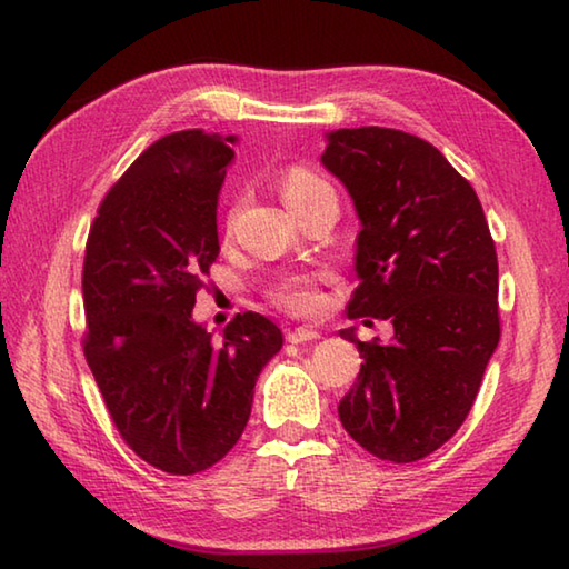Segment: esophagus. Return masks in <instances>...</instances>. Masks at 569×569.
Instances as JSON below:
<instances>
[{
	"label": "esophagus",
	"mask_w": 569,
	"mask_h": 569,
	"mask_svg": "<svg viewBox=\"0 0 569 569\" xmlns=\"http://www.w3.org/2000/svg\"><path fill=\"white\" fill-rule=\"evenodd\" d=\"M321 339V333L316 329H308V326H298V329L288 331V341L291 343H306V341H316Z\"/></svg>",
	"instance_id": "obj_1"
}]
</instances>
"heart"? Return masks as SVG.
<instances>
[{"label": "heart", "mask_w": 569, "mask_h": 569, "mask_svg": "<svg viewBox=\"0 0 569 569\" xmlns=\"http://www.w3.org/2000/svg\"><path fill=\"white\" fill-rule=\"evenodd\" d=\"M323 192H333L329 182L323 178L316 176V172L306 170V168H291L283 178V198L288 208H298L308 203V200L323 196ZM271 298L276 306L286 308L291 313H311L319 308V288H316V278L313 276H288L278 283Z\"/></svg>", "instance_id": "b5f03b06"}]
</instances>
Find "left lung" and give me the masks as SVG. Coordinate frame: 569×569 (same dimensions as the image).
<instances>
[{
  "instance_id": "1",
  "label": "left lung",
  "mask_w": 569,
  "mask_h": 569,
  "mask_svg": "<svg viewBox=\"0 0 569 569\" xmlns=\"http://www.w3.org/2000/svg\"><path fill=\"white\" fill-rule=\"evenodd\" d=\"M321 162L361 223L349 319L393 326L389 343L341 331L363 363L339 419L369 455L407 465L457 435L499 343L495 240L475 188L417 134L331 130Z\"/></svg>"
}]
</instances>
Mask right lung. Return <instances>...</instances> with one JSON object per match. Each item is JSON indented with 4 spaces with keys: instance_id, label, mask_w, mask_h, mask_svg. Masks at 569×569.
<instances>
[{
    "instance_id": "1",
    "label": "right lung",
    "mask_w": 569,
    "mask_h": 569,
    "mask_svg": "<svg viewBox=\"0 0 569 569\" xmlns=\"http://www.w3.org/2000/svg\"><path fill=\"white\" fill-rule=\"evenodd\" d=\"M236 134L160 138L104 196L84 250V359L114 427L148 465L196 475L243 435L283 333L248 311L213 341L192 319L218 258V196Z\"/></svg>"
}]
</instances>
